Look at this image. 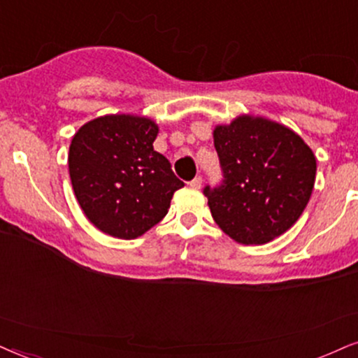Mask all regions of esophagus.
<instances>
[{
  "instance_id": "1",
  "label": "esophagus",
  "mask_w": 358,
  "mask_h": 358,
  "mask_svg": "<svg viewBox=\"0 0 358 358\" xmlns=\"http://www.w3.org/2000/svg\"><path fill=\"white\" fill-rule=\"evenodd\" d=\"M201 183H203L201 176H196V178H193L192 182H189V187H192L193 189H200L201 188Z\"/></svg>"
}]
</instances>
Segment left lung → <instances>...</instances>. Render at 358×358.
I'll list each match as a JSON object with an SVG mask.
<instances>
[{"label":"left lung","mask_w":358,"mask_h":358,"mask_svg":"<svg viewBox=\"0 0 358 358\" xmlns=\"http://www.w3.org/2000/svg\"><path fill=\"white\" fill-rule=\"evenodd\" d=\"M223 183L206 187L213 220L241 244H264L286 233L310 200L317 164L286 125L239 115L213 130Z\"/></svg>","instance_id":"obj_1"}]
</instances>
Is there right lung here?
<instances>
[{"instance_id":"1","label":"right lung","mask_w":358,"mask_h":358,"mask_svg":"<svg viewBox=\"0 0 358 358\" xmlns=\"http://www.w3.org/2000/svg\"><path fill=\"white\" fill-rule=\"evenodd\" d=\"M158 125L140 115H103L76 132L69 147L74 194L87 220L120 239L147 233L185 187L166 158L153 150Z\"/></svg>"}]
</instances>
